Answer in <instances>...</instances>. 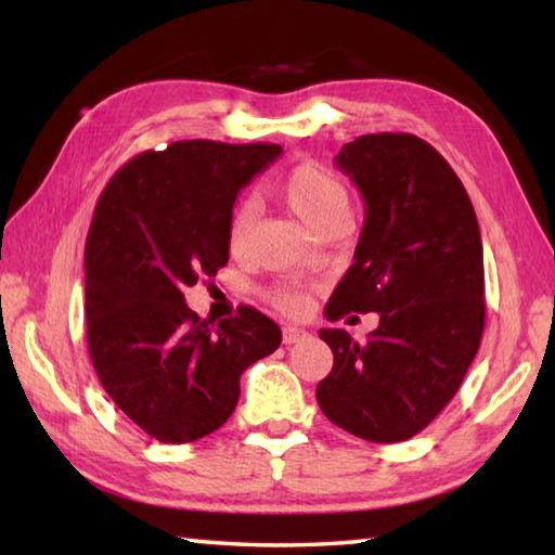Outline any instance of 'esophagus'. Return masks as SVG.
<instances>
[{"label":"esophagus","instance_id":"esophagus-1","mask_svg":"<svg viewBox=\"0 0 555 555\" xmlns=\"http://www.w3.org/2000/svg\"><path fill=\"white\" fill-rule=\"evenodd\" d=\"M306 337H308V333L304 331V327H296V325H286L284 327V343L286 345L300 343V340H306Z\"/></svg>","mask_w":555,"mask_h":555}]
</instances>
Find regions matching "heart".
Here are the masks:
<instances>
[{"label": "heart", "instance_id": "b5f03b06", "mask_svg": "<svg viewBox=\"0 0 555 555\" xmlns=\"http://www.w3.org/2000/svg\"><path fill=\"white\" fill-rule=\"evenodd\" d=\"M281 195L300 220L311 230H323L325 224L347 220L350 222L352 201L347 185L325 166L306 162L291 168L281 181ZM257 224L255 201H242L232 208L228 220V249L232 257L247 255L251 234ZM271 304L286 313H300L308 304L306 291L300 286H276L269 294Z\"/></svg>", "mask_w": 555, "mask_h": 555}]
</instances>
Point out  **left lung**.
<instances>
[{"mask_svg": "<svg viewBox=\"0 0 555 555\" xmlns=\"http://www.w3.org/2000/svg\"><path fill=\"white\" fill-rule=\"evenodd\" d=\"M335 164L367 210L352 267L325 315L379 313V325L362 343L343 327H323L335 362L315 399L347 434L399 443L448 406L480 347V224L460 178L424 139L364 134Z\"/></svg>", "mask_w": 555, "mask_h": 555, "instance_id": "obj_1", "label": "left lung"}]
</instances>
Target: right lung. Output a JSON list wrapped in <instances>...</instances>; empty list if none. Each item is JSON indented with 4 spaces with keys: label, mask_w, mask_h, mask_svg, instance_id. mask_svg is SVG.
Listing matches in <instances>:
<instances>
[{
    "label": "right lung",
    "mask_w": 555,
    "mask_h": 555,
    "mask_svg": "<svg viewBox=\"0 0 555 555\" xmlns=\"http://www.w3.org/2000/svg\"><path fill=\"white\" fill-rule=\"evenodd\" d=\"M279 144L188 139L131 158L105 185L86 242L92 367L109 399L162 443L218 430L240 401L242 372L281 345V327L240 306L218 327L183 291L228 264L240 188Z\"/></svg>",
    "instance_id": "right-lung-1"
}]
</instances>
